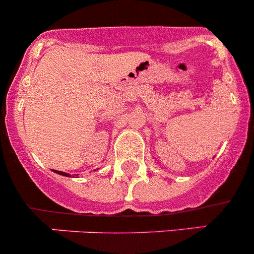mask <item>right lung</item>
Returning <instances> with one entry per match:
<instances>
[{
    "mask_svg": "<svg viewBox=\"0 0 254 254\" xmlns=\"http://www.w3.org/2000/svg\"><path fill=\"white\" fill-rule=\"evenodd\" d=\"M53 172H56V173H59V175H61V176H64V177H72L71 175H69V173H66V172H61V171H56V170H53ZM77 177V176L78 175H74ZM73 176V177H74Z\"/></svg>",
    "mask_w": 254,
    "mask_h": 254,
    "instance_id": "add662e5",
    "label": "right lung"
}]
</instances>
